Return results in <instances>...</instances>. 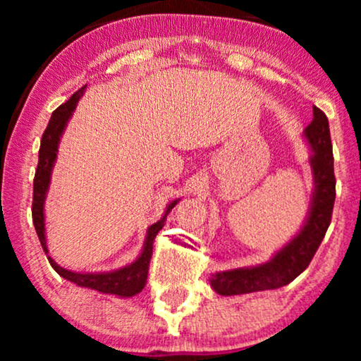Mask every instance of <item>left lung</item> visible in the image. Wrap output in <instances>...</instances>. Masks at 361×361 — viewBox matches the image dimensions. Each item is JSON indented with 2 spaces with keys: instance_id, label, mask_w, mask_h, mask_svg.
<instances>
[{
  "instance_id": "obj_1",
  "label": "left lung",
  "mask_w": 361,
  "mask_h": 361,
  "mask_svg": "<svg viewBox=\"0 0 361 361\" xmlns=\"http://www.w3.org/2000/svg\"><path fill=\"white\" fill-rule=\"evenodd\" d=\"M312 110V121L302 133L312 151L309 157L312 194L302 226L266 263L212 273L209 283L216 294L238 295L283 288L307 268L322 243L335 202L334 154L327 116L317 106Z\"/></svg>"
}]
</instances>
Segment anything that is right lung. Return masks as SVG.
Instances as JSON below:
<instances>
[{
	"label": "right lung",
	"instance_id": "obj_1",
	"mask_svg": "<svg viewBox=\"0 0 361 361\" xmlns=\"http://www.w3.org/2000/svg\"><path fill=\"white\" fill-rule=\"evenodd\" d=\"M87 90V85L82 87L77 93H73L71 100L63 103L52 113L49 125L42 135L41 147H39V164L36 169V177H34V195H32V221L36 226V233L41 241L42 250L46 251L49 263L59 276H62L63 279L71 281L75 286L80 288L98 290L102 294H111L116 298H133V295L140 294L142 288H145L146 279H147V269H149V261L152 255V243H154L156 235L159 233L162 226L166 224L167 215L171 214V210L177 205V202L180 199H174L167 204L164 214L156 224H152L146 231L145 243L140 255L136 256L135 261H131L130 264L121 266L118 269L111 271H95V273H78V271L66 269L61 264H57L54 258L49 256L47 248V238H46V214H44V205H46L47 192L51 187L52 179V171L57 161V152L59 145H61V137L66 131V128L71 121V118L75 111L77 103L80 100L83 93Z\"/></svg>",
	"mask_w": 361,
	"mask_h": 361
}]
</instances>
